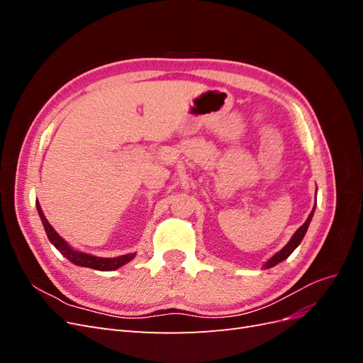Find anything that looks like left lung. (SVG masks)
<instances>
[{
	"label": "left lung",
	"mask_w": 363,
	"mask_h": 363,
	"mask_svg": "<svg viewBox=\"0 0 363 363\" xmlns=\"http://www.w3.org/2000/svg\"><path fill=\"white\" fill-rule=\"evenodd\" d=\"M315 204H316V203H315ZM313 212H315V207H313V211L311 212L309 218L306 219V223L294 233V236L291 238L289 242H288L286 245H284V247L277 252V255H274V256L265 263V265H263V268H272V267H276L277 263H280V262L284 260V259H288V257L292 255V251L300 245V242H301L304 235H306V232H307V228H309V224H311V221H312Z\"/></svg>",
	"instance_id": "obj_1"
}]
</instances>
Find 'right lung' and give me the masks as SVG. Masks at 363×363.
Wrapping results in <instances>:
<instances>
[{
    "label": "right lung",
    "mask_w": 363,
    "mask_h": 363,
    "mask_svg": "<svg viewBox=\"0 0 363 363\" xmlns=\"http://www.w3.org/2000/svg\"><path fill=\"white\" fill-rule=\"evenodd\" d=\"M36 207H38L39 216L42 219V224H43V228H45V233L50 239V242L77 267H86V268H92V269H98V271H113V269H118L119 267L125 265V263H128L136 256L135 252H131V255H124L119 257H96L92 255H86V252H82V251H75L68 245L67 240H65L62 236H59L56 230L51 227V224L47 221L45 215H43L39 203H36Z\"/></svg>",
    "instance_id": "add662e5"
}]
</instances>
